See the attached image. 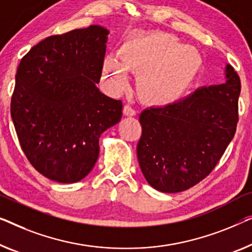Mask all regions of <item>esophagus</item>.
Returning a JSON list of instances; mask_svg holds the SVG:
<instances>
[{"label":"esophagus","mask_w":252,"mask_h":252,"mask_svg":"<svg viewBox=\"0 0 252 252\" xmlns=\"http://www.w3.org/2000/svg\"><path fill=\"white\" fill-rule=\"evenodd\" d=\"M124 115H125V116H135V115H136V111H135V109L133 107H130L129 104H126L125 107H124Z\"/></svg>","instance_id":"esophagus-1"}]
</instances>
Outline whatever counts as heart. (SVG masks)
<instances>
[{
  "label": "heart",
  "mask_w": 252,
  "mask_h": 252,
  "mask_svg": "<svg viewBox=\"0 0 252 252\" xmlns=\"http://www.w3.org/2000/svg\"><path fill=\"white\" fill-rule=\"evenodd\" d=\"M196 59L191 47L180 45L167 32L130 35L120 43L117 58L105 59L103 77L112 89L120 91L127 86V72L136 74L142 99L166 105L176 102L188 90Z\"/></svg>",
  "instance_id": "obj_1"
}]
</instances>
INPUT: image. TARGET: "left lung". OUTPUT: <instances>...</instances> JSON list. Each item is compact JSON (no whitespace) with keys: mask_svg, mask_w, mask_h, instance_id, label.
<instances>
[{"mask_svg":"<svg viewBox=\"0 0 252 252\" xmlns=\"http://www.w3.org/2000/svg\"><path fill=\"white\" fill-rule=\"evenodd\" d=\"M241 81L232 65L226 82L200 87L187 99L142 111L137 159L145 180L177 193L209 175L234 137Z\"/></svg>","mask_w":252,"mask_h":252,"instance_id":"1","label":"left lung"}]
</instances>
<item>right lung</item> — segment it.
Segmentation results:
<instances>
[{
	"label": "right lung",
	"instance_id": "right-lung-1",
	"mask_svg": "<svg viewBox=\"0 0 252 252\" xmlns=\"http://www.w3.org/2000/svg\"><path fill=\"white\" fill-rule=\"evenodd\" d=\"M108 34L92 25L52 35L18 65L10 109L18 140L32 166L59 183L92 170L100 135L122 118L123 102L96 87Z\"/></svg>",
	"mask_w": 252,
	"mask_h": 252
}]
</instances>
